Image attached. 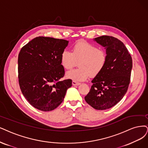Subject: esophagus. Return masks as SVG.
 Here are the masks:
<instances>
[{"label": "esophagus", "instance_id": "1", "mask_svg": "<svg viewBox=\"0 0 148 148\" xmlns=\"http://www.w3.org/2000/svg\"><path fill=\"white\" fill-rule=\"evenodd\" d=\"M72 84H73V85H80V83H79V82H77L74 81V80L73 81Z\"/></svg>", "mask_w": 148, "mask_h": 148}]
</instances>
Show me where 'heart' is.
Here are the masks:
<instances>
[{"label": "heart", "mask_w": 148, "mask_h": 148, "mask_svg": "<svg viewBox=\"0 0 148 148\" xmlns=\"http://www.w3.org/2000/svg\"><path fill=\"white\" fill-rule=\"evenodd\" d=\"M106 52L91 43L80 41L73 47L72 52L67 49L61 55V63L66 69L75 66L77 62L79 68L66 73L68 79L76 82L84 81L90 75L94 77L99 74L107 63Z\"/></svg>", "instance_id": "obj_1"}]
</instances>
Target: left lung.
<instances>
[{
  "instance_id": "8db88e82",
  "label": "left lung",
  "mask_w": 148,
  "mask_h": 148,
  "mask_svg": "<svg viewBox=\"0 0 148 148\" xmlns=\"http://www.w3.org/2000/svg\"><path fill=\"white\" fill-rule=\"evenodd\" d=\"M94 40L105 47L107 60L104 68L91 81L85 100L92 108L103 110L115 106L126 93L132 59L123 42L116 38L103 35Z\"/></svg>"
}]
</instances>
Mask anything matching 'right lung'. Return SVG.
I'll list each match as a JSON object with an SVG mask.
<instances>
[{
	"label": "right lung",
	"instance_id": "right-lung-1",
	"mask_svg": "<svg viewBox=\"0 0 148 148\" xmlns=\"http://www.w3.org/2000/svg\"><path fill=\"white\" fill-rule=\"evenodd\" d=\"M68 41L38 36L22 47L18 56L20 88L25 99L38 110H54L72 86V80H60L64 75L61 55Z\"/></svg>",
	"mask_w": 148,
	"mask_h": 148
}]
</instances>
